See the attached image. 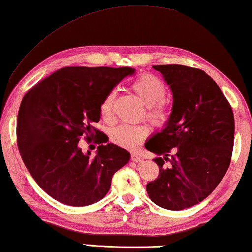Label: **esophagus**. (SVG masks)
I'll use <instances>...</instances> for the list:
<instances>
[{
    "label": "esophagus",
    "mask_w": 252,
    "mask_h": 252,
    "mask_svg": "<svg viewBox=\"0 0 252 252\" xmlns=\"http://www.w3.org/2000/svg\"><path fill=\"white\" fill-rule=\"evenodd\" d=\"M131 160H133L134 163H139V162H140V160H141V157L138 156L137 154L132 153V154H131Z\"/></svg>",
    "instance_id": "esophagus-1"
}]
</instances>
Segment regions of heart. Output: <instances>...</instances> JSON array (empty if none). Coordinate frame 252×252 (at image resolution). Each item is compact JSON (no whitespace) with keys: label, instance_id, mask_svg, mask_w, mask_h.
Segmentation results:
<instances>
[{"label":"heart","instance_id":"1","mask_svg":"<svg viewBox=\"0 0 252 252\" xmlns=\"http://www.w3.org/2000/svg\"><path fill=\"white\" fill-rule=\"evenodd\" d=\"M131 88L141 102L147 106V118L155 126H163L168 119V108L165 102L166 86L154 74H141L132 82ZM115 93L110 92L104 97L99 105L100 115L104 120L110 121L113 118V103ZM149 134L146 126L121 125L112 130L111 139L114 144L127 149L137 148Z\"/></svg>","mask_w":252,"mask_h":252}]
</instances>
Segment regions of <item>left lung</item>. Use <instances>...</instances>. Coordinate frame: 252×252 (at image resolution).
<instances>
[{
  "label": "left lung",
  "mask_w": 252,
  "mask_h": 252,
  "mask_svg": "<svg viewBox=\"0 0 252 252\" xmlns=\"http://www.w3.org/2000/svg\"><path fill=\"white\" fill-rule=\"evenodd\" d=\"M173 95L172 113L146 142L159 166L146 186L159 207L182 210L199 204L220 185L231 163L234 116L219 85L205 71L180 64L154 65ZM170 152L174 155L168 158Z\"/></svg>",
  "instance_id": "left-lung-1"
}]
</instances>
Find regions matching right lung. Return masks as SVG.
<instances>
[{
	"label": "right lung",
	"mask_w": 252,
	"mask_h": 252,
	"mask_svg": "<svg viewBox=\"0 0 252 252\" xmlns=\"http://www.w3.org/2000/svg\"><path fill=\"white\" fill-rule=\"evenodd\" d=\"M132 67L65 66L45 78L22 98L17 123L21 158L37 185L69 206H88L108 192L116 171L130 153L107 142L93 126L100 119L99 105ZM95 132L100 146L95 158L77 144Z\"/></svg>",
	"instance_id": "right-lung-1"
}]
</instances>
